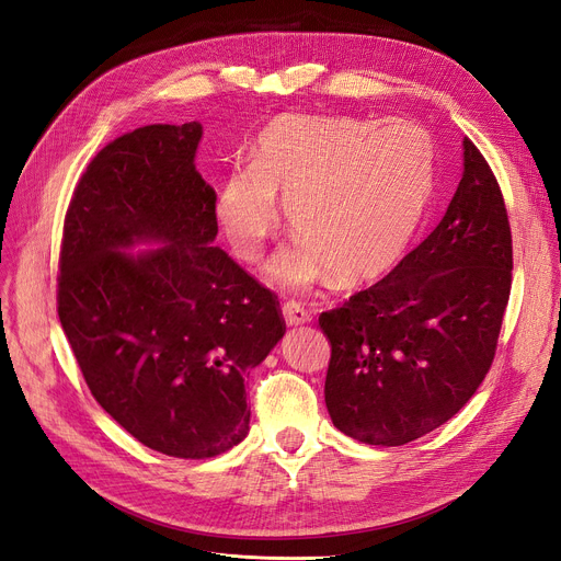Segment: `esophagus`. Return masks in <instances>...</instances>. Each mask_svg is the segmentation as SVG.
Segmentation results:
<instances>
[{
  "mask_svg": "<svg viewBox=\"0 0 561 561\" xmlns=\"http://www.w3.org/2000/svg\"><path fill=\"white\" fill-rule=\"evenodd\" d=\"M286 325H305V322H311V313L300 305V302H286L282 307Z\"/></svg>",
  "mask_w": 561,
  "mask_h": 561,
  "instance_id": "obj_1",
  "label": "esophagus"
}]
</instances>
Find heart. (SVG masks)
<instances>
[{"label":"heart","instance_id":"1","mask_svg":"<svg viewBox=\"0 0 561 561\" xmlns=\"http://www.w3.org/2000/svg\"><path fill=\"white\" fill-rule=\"evenodd\" d=\"M434 191L430 134L407 121L282 115L254 140L216 195V220L236 256L259 261L277 231L282 202L300 229L277 250L268 277L309 288L339 273L347 284L391 273L425 218Z\"/></svg>","mask_w":561,"mask_h":561}]
</instances>
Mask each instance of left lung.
Returning a JSON list of instances; mask_svg holds the SVG:
<instances>
[{"mask_svg":"<svg viewBox=\"0 0 561 561\" xmlns=\"http://www.w3.org/2000/svg\"><path fill=\"white\" fill-rule=\"evenodd\" d=\"M446 216L377 284L320 313L334 427L404 446L450 421L486 377L512 290V231L495 176L468 138Z\"/></svg>","mask_w":561,"mask_h":561,"instance_id":"left-lung-1","label":"left lung"}]
</instances>
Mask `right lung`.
I'll use <instances>...</instances> for the list:
<instances>
[{"instance_id": "add662e5", "label": "right lung", "mask_w": 561, "mask_h": 561, "mask_svg": "<svg viewBox=\"0 0 561 561\" xmlns=\"http://www.w3.org/2000/svg\"><path fill=\"white\" fill-rule=\"evenodd\" d=\"M199 138L186 123L108 142L75 188L58 261V318L88 389L142 446L182 459L248 436L245 375L286 332L275 293L214 245Z\"/></svg>"}]
</instances>
